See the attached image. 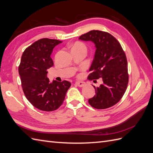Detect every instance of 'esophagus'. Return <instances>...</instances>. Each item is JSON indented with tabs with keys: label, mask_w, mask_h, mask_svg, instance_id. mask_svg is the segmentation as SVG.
Segmentation results:
<instances>
[{
	"label": "esophagus",
	"mask_w": 153,
	"mask_h": 153,
	"mask_svg": "<svg viewBox=\"0 0 153 153\" xmlns=\"http://www.w3.org/2000/svg\"><path fill=\"white\" fill-rule=\"evenodd\" d=\"M75 84L80 88L84 87L85 85V83L84 82H75Z\"/></svg>",
	"instance_id": "obj_1"
}]
</instances>
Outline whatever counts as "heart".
Listing matches in <instances>:
<instances>
[{
	"mask_svg": "<svg viewBox=\"0 0 153 153\" xmlns=\"http://www.w3.org/2000/svg\"><path fill=\"white\" fill-rule=\"evenodd\" d=\"M72 50H82L86 51L87 47L82 42H76L73 44V45L71 47V51Z\"/></svg>",
	"mask_w": 153,
	"mask_h": 153,
	"instance_id": "1",
	"label": "heart"
}]
</instances>
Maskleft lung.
Listing matches in <instances>:
<instances>
[{
  "instance_id": "8db88e82",
  "label": "left lung",
  "mask_w": 153,
  "mask_h": 153,
  "mask_svg": "<svg viewBox=\"0 0 153 153\" xmlns=\"http://www.w3.org/2000/svg\"><path fill=\"white\" fill-rule=\"evenodd\" d=\"M79 39L91 42L96 48L88 79L100 78L103 82L99 87L93 85L96 94L88 100L89 104L97 109L115 105L123 96L128 82L127 60L120 43L110 33L95 30L80 36Z\"/></svg>"
}]
</instances>
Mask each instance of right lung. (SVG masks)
<instances>
[{
    "label": "right lung",
    "instance_id": "1",
    "mask_svg": "<svg viewBox=\"0 0 153 153\" xmlns=\"http://www.w3.org/2000/svg\"><path fill=\"white\" fill-rule=\"evenodd\" d=\"M62 42L57 39H39L26 48L21 56L19 73L25 97L40 110L51 111L58 109L65 99L71 86L67 80L50 82L48 69L54 63L51 58L53 48Z\"/></svg>",
    "mask_w": 153,
    "mask_h": 153
}]
</instances>
